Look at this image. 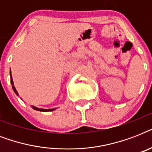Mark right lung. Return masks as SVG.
<instances>
[{
	"mask_svg": "<svg viewBox=\"0 0 152 152\" xmlns=\"http://www.w3.org/2000/svg\"><path fill=\"white\" fill-rule=\"evenodd\" d=\"M10 77H11V83H12V89L13 91H14V92L17 95H19V94H18L17 91H16V89H15V86H14V83H13V80H12V72H11L10 71ZM31 107L34 110H39V111H42V112H48V111H53L54 110H56V108H53V109H42V108H38V107H36V106H31Z\"/></svg>",
	"mask_w": 152,
	"mask_h": 152,
	"instance_id": "obj_1",
	"label": "right lung"
}]
</instances>
